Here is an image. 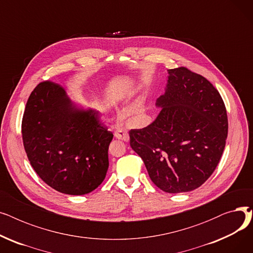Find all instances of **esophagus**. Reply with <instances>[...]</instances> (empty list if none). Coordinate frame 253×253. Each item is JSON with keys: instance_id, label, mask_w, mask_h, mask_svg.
<instances>
[{"instance_id": "1", "label": "esophagus", "mask_w": 253, "mask_h": 253, "mask_svg": "<svg viewBox=\"0 0 253 253\" xmlns=\"http://www.w3.org/2000/svg\"><path fill=\"white\" fill-rule=\"evenodd\" d=\"M115 137L117 139H121L123 141H128L129 140V134L126 129H118L115 132Z\"/></svg>"}]
</instances>
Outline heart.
<instances>
[{"mask_svg": "<svg viewBox=\"0 0 253 253\" xmlns=\"http://www.w3.org/2000/svg\"><path fill=\"white\" fill-rule=\"evenodd\" d=\"M142 108H143V100L141 98H138L135 101L132 102L125 110V115L128 118L136 117L142 112Z\"/></svg>", "mask_w": 253, "mask_h": 253, "instance_id": "obj_1", "label": "heart"}]
</instances>
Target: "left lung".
I'll return each instance as SVG.
<instances>
[{
    "label": "left lung",
    "mask_w": 253,
    "mask_h": 253,
    "mask_svg": "<svg viewBox=\"0 0 253 253\" xmlns=\"http://www.w3.org/2000/svg\"><path fill=\"white\" fill-rule=\"evenodd\" d=\"M23 147L31 165L52 189L85 195L103 181L114 137L94 110H81L52 81L39 83L22 117Z\"/></svg>",
    "instance_id": "1"
}]
</instances>
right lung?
<instances>
[{"mask_svg":"<svg viewBox=\"0 0 253 253\" xmlns=\"http://www.w3.org/2000/svg\"><path fill=\"white\" fill-rule=\"evenodd\" d=\"M162 110L155 121L129 131L152 181L166 193L196 190L211 176L228 136V116L217 89L207 79L180 66L168 71Z\"/></svg>","mask_w":253,"mask_h":253,"instance_id":"right-lung-1","label":"right lung"}]
</instances>
